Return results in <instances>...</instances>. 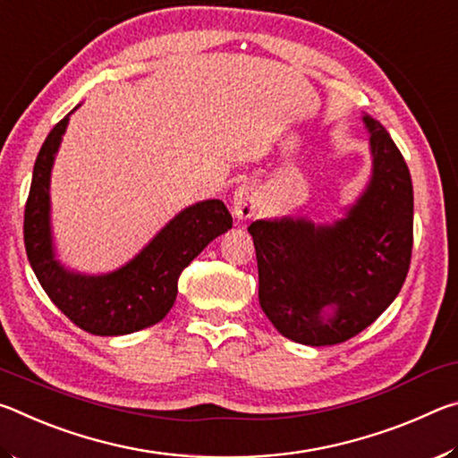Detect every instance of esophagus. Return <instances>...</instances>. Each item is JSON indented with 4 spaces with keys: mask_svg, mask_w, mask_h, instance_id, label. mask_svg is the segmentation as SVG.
Segmentation results:
<instances>
[{
    "mask_svg": "<svg viewBox=\"0 0 458 458\" xmlns=\"http://www.w3.org/2000/svg\"><path fill=\"white\" fill-rule=\"evenodd\" d=\"M260 204V196L257 185L252 183H242L238 185L234 196H232V214L238 220H246L250 216L257 214Z\"/></svg>",
    "mask_w": 458,
    "mask_h": 458,
    "instance_id": "obj_1",
    "label": "esophagus"
}]
</instances>
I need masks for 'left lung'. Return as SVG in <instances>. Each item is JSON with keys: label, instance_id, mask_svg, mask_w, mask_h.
<instances>
[{"label": "left lung", "instance_id": "obj_1", "mask_svg": "<svg viewBox=\"0 0 458 458\" xmlns=\"http://www.w3.org/2000/svg\"><path fill=\"white\" fill-rule=\"evenodd\" d=\"M369 135L368 185L344 218L281 216L248 226L259 260V301L286 339L335 345L358 335L398 297L412 257L414 193L404 157L384 125Z\"/></svg>", "mask_w": 458, "mask_h": 458}]
</instances>
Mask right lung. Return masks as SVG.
<instances>
[{
    "mask_svg": "<svg viewBox=\"0 0 458 458\" xmlns=\"http://www.w3.org/2000/svg\"><path fill=\"white\" fill-rule=\"evenodd\" d=\"M76 105L46 137L38 153L24 212V242L42 289L62 313L92 335H127L159 323L174 307L182 270L232 228L222 199H204L175 214L125 265L84 275L62 265L52 232L50 177Z\"/></svg>",
    "mask_w": 458,
    "mask_h": 458,
    "instance_id": "right-lung-1",
    "label": "right lung"
}]
</instances>
